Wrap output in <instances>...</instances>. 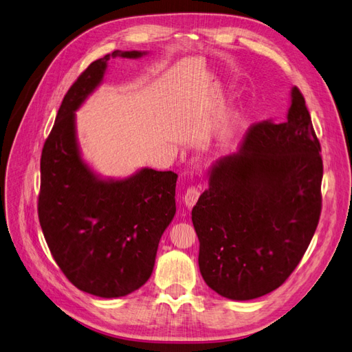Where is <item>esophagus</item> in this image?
<instances>
[{
	"instance_id": "34e87169",
	"label": "esophagus",
	"mask_w": 352,
	"mask_h": 352,
	"mask_svg": "<svg viewBox=\"0 0 352 352\" xmlns=\"http://www.w3.org/2000/svg\"><path fill=\"white\" fill-rule=\"evenodd\" d=\"M199 196H200L199 188H196V187H188L187 191H186V196H184V205H186V208L191 209L192 206H195L196 203H197Z\"/></svg>"
}]
</instances>
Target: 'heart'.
Returning <instances> with one entry per match:
<instances>
[{
    "mask_svg": "<svg viewBox=\"0 0 352 352\" xmlns=\"http://www.w3.org/2000/svg\"><path fill=\"white\" fill-rule=\"evenodd\" d=\"M247 126V120L243 114H235L230 122L228 129H226L222 142H221V149L222 151H232L236 146V143L240 142L241 135L245 130Z\"/></svg>",
    "mask_w": 352,
    "mask_h": 352,
    "instance_id": "heart-1",
    "label": "heart"
}]
</instances>
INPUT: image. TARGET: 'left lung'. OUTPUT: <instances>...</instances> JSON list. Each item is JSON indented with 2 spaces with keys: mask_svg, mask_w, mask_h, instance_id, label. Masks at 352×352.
<instances>
[{
  "mask_svg": "<svg viewBox=\"0 0 352 352\" xmlns=\"http://www.w3.org/2000/svg\"><path fill=\"white\" fill-rule=\"evenodd\" d=\"M305 100L291 89L287 121L245 133L213 162L191 210L200 274L219 296L247 301L280 287L319 223L323 164Z\"/></svg>",
  "mask_w": 352,
  "mask_h": 352,
  "instance_id": "left-lung-1",
  "label": "left lung"
}]
</instances>
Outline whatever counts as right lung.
<instances>
[{
    "label": "right lung",
    "mask_w": 352,
    "mask_h": 352,
    "mask_svg": "<svg viewBox=\"0 0 352 352\" xmlns=\"http://www.w3.org/2000/svg\"><path fill=\"white\" fill-rule=\"evenodd\" d=\"M114 51L90 64L64 96L41 157L39 222L56 265L80 291L118 298L151 278L157 245L175 217L173 171L139 168L124 178L98 174L82 155L76 111L104 82Z\"/></svg>",
    "instance_id": "obj_1"
}]
</instances>
